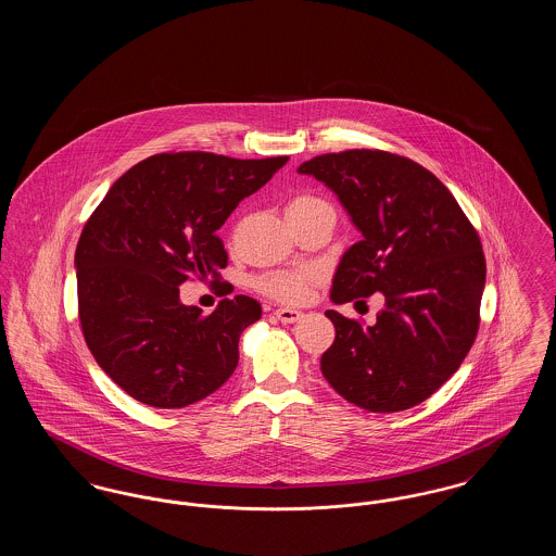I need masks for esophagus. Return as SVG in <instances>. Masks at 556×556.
Returning a JSON list of instances; mask_svg holds the SVG:
<instances>
[{
    "instance_id": "esophagus-1",
    "label": "esophagus",
    "mask_w": 556,
    "mask_h": 556,
    "mask_svg": "<svg viewBox=\"0 0 556 556\" xmlns=\"http://www.w3.org/2000/svg\"><path fill=\"white\" fill-rule=\"evenodd\" d=\"M275 317L279 318L281 323H295V320L302 318V313L295 311V308H277Z\"/></svg>"
}]
</instances>
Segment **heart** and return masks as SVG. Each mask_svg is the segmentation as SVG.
I'll list each match as a JSON object with an SVG mask.
<instances>
[{
	"instance_id": "heart-1",
	"label": "heart",
	"mask_w": 556,
	"mask_h": 556,
	"mask_svg": "<svg viewBox=\"0 0 556 556\" xmlns=\"http://www.w3.org/2000/svg\"><path fill=\"white\" fill-rule=\"evenodd\" d=\"M318 206L329 204L317 195H298L291 200L288 212L313 211ZM318 277L320 273L313 266H304L298 270H273L258 279V288L279 302H302L308 295L311 286L317 283Z\"/></svg>"
}]
</instances>
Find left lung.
Wrapping results in <instances>:
<instances>
[{
  "label": "left lung",
  "instance_id": "1",
  "mask_svg": "<svg viewBox=\"0 0 556 556\" xmlns=\"http://www.w3.org/2000/svg\"><path fill=\"white\" fill-rule=\"evenodd\" d=\"M298 173L329 187L363 236L338 265L331 302L386 298L370 327L325 313L336 342L320 356L323 377L370 413L424 402L476 342L485 286L476 227L433 173L390 152L323 154Z\"/></svg>",
  "mask_w": 556,
  "mask_h": 556
}]
</instances>
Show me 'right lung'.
<instances>
[{"instance_id": "1", "label": "right lung", "mask_w": 556, "mask_h": 556, "mask_svg": "<svg viewBox=\"0 0 556 556\" xmlns=\"http://www.w3.org/2000/svg\"><path fill=\"white\" fill-rule=\"evenodd\" d=\"M288 156L156 154L129 168L83 227L75 266L85 342L108 377L154 408H184L238 367L239 336L263 308L254 298L186 306L189 277L218 279L227 252L216 231Z\"/></svg>"}]
</instances>
